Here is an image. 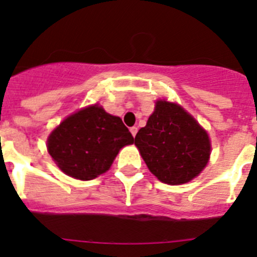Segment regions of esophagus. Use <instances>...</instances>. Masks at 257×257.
<instances>
[{
	"label": "esophagus",
	"mask_w": 257,
	"mask_h": 257,
	"mask_svg": "<svg viewBox=\"0 0 257 257\" xmlns=\"http://www.w3.org/2000/svg\"><path fill=\"white\" fill-rule=\"evenodd\" d=\"M137 132H138V128H137V126H132V128H131V133H132V136L136 137Z\"/></svg>",
	"instance_id": "esophagus-1"
}]
</instances>
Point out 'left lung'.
I'll return each instance as SVG.
<instances>
[{"label": "left lung", "instance_id": "left-lung-1", "mask_svg": "<svg viewBox=\"0 0 257 257\" xmlns=\"http://www.w3.org/2000/svg\"><path fill=\"white\" fill-rule=\"evenodd\" d=\"M150 171L169 185L189 183L207 166L210 141L180 105L158 100L145 128L134 138Z\"/></svg>", "mask_w": 257, "mask_h": 257}]
</instances>
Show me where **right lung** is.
I'll list each match as a JSON object with an SVG mask.
<instances>
[{
	"label": "right lung",
	"instance_id": "obj_1",
	"mask_svg": "<svg viewBox=\"0 0 257 257\" xmlns=\"http://www.w3.org/2000/svg\"><path fill=\"white\" fill-rule=\"evenodd\" d=\"M133 136L119 116L92 105L69 115L48 137V152L68 176L92 180L111 166Z\"/></svg>",
	"mask_w": 257,
	"mask_h": 257
}]
</instances>
